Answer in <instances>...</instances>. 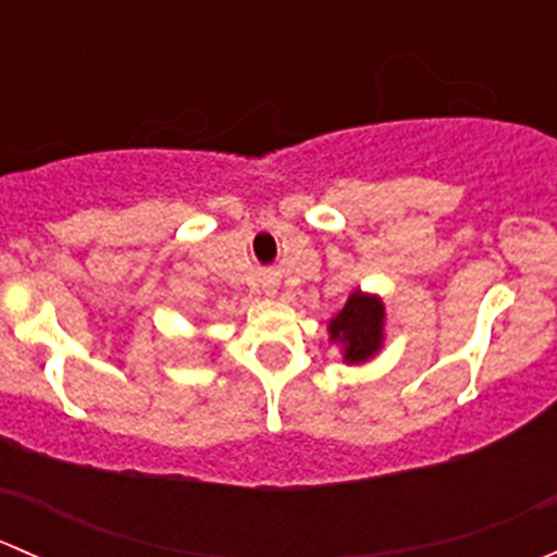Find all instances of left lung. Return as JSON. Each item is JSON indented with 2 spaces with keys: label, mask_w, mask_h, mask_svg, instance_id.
I'll use <instances>...</instances> for the list:
<instances>
[{
  "label": "left lung",
  "mask_w": 557,
  "mask_h": 557,
  "mask_svg": "<svg viewBox=\"0 0 557 557\" xmlns=\"http://www.w3.org/2000/svg\"><path fill=\"white\" fill-rule=\"evenodd\" d=\"M329 342L339 347L347 367L372 361L385 345V305L377 294L352 290L345 307L329 320Z\"/></svg>",
  "instance_id": "left-lung-1"
}]
</instances>
